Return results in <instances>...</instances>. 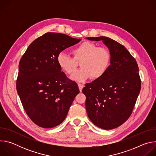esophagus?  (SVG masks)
<instances>
[{
    "mask_svg": "<svg viewBox=\"0 0 156 156\" xmlns=\"http://www.w3.org/2000/svg\"><path fill=\"white\" fill-rule=\"evenodd\" d=\"M78 87H79V90H80V91L81 92L82 91V90L83 88L84 87V85L83 84H78Z\"/></svg>",
    "mask_w": 156,
    "mask_h": 156,
    "instance_id": "esophagus-1",
    "label": "esophagus"
}]
</instances>
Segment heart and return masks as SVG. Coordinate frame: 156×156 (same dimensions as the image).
Returning a JSON list of instances; mask_svg holds the SVG:
<instances>
[{"label":"heart","instance_id":"b5f03b06","mask_svg":"<svg viewBox=\"0 0 156 156\" xmlns=\"http://www.w3.org/2000/svg\"><path fill=\"white\" fill-rule=\"evenodd\" d=\"M74 58L63 52L57 58L60 68L69 75L73 74L80 62L81 69L70 78L75 81L84 82L93 78L97 80L101 78L108 70L111 64V54L104 47H98L91 42H83L72 51Z\"/></svg>","mask_w":156,"mask_h":156}]
</instances>
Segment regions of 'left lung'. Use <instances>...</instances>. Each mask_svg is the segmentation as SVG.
<instances>
[{
    "mask_svg": "<svg viewBox=\"0 0 156 156\" xmlns=\"http://www.w3.org/2000/svg\"><path fill=\"white\" fill-rule=\"evenodd\" d=\"M86 39L102 41L111 54L107 72L101 78L86 84L83 89L87 114L98 127L112 129L127 120L136 104L141 85L138 66L118 42L105 36Z\"/></svg>",
    "mask_w": 156,
    "mask_h": 156,
    "instance_id": "8db88e82",
    "label": "left lung"
}]
</instances>
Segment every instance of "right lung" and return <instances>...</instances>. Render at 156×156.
Listing matches in <instances>:
<instances>
[{
  "label": "right lung",
  "instance_id": "obj_1",
  "mask_svg": "<svg viewBox=\"0 0 156 156\" xmlns=\"http://www.w3.org/2000/svg\"><path fill=\"white\" fill-rule=\"evenodd\" d=\"M81 40L47 33L30 44L20 61L16 91L28 117L42 128L60 124L80 93L76 83L62 72L57 58Z\"/></svg>",
  "mask_w": 156,
  "mask_h": 156
}]
</instances>
